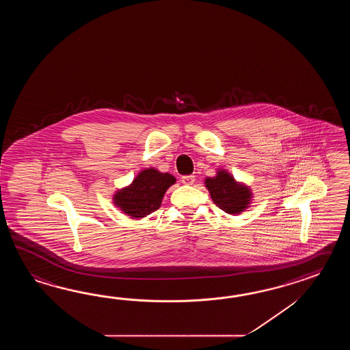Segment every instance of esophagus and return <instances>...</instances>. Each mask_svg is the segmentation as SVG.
I'll use <instances>...</instances> for the list:
<instances>
[{"label": "esophagus", "mask_w": 350, "mask_h": 350, "mask_svg": "<svg viewBox=\"0 0 350 350\" xmlns=\"http://www.w3.org/2000/svg\"><path fill=\"white\" fill-rule=\"evenodd\" d=\"M181 183L185 185H193L195 183V176L193 175H185L181 178Z\"/></svg>", "instance_id": "34e87169"}]
</instances>
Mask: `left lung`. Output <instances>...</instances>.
Wrapping results in <instances>:
<instances>
[{
    "instance_id": "8db88e82",
    "label": "left lung",
    "mask_w": 350,
    "mask_h": 350,
    "mask_svg": "<svg viewBox=\"0 0 350 350\" xmlns=\"http://www.w3.org/2000/svg\"><path fill=\"white\" fill-rule=\"evenodd\" d=\"M205 184L216 206L228 214H239L250 204V189L238 184L229 172L220 170L215 178H206Z\"/></svg>"
}]
</instances>
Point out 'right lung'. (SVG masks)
I'll use <instances>...</instances> for the list:
<instances>
[{
	"instance_id": "obj_1",
	"label": "right lung",
	"mask_w": 350,
	"mask_h": 350,
	"mask_svg": "<svg viewBox=\"0 0 350 350\" xmlns=\"http://www.w3.org/2000/svg\"><path fill=\"white\" fill-rule=\"evenodd\" d=\"M175 181L167 172L146 169L136 176L131 185L116 193L115 204L127 215L144 217L160 208L164 193Z\"/></svg>"
}]
</instances>
